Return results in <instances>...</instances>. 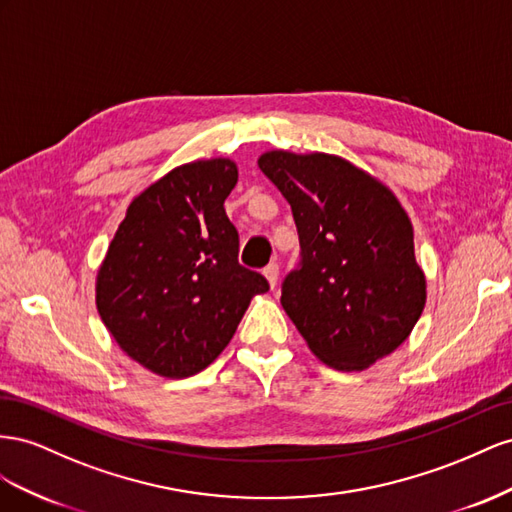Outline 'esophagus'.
<instances>
[{
  "instance_id": "esophagus-1",
  "label": "esophagus",
  "mask_w": 512,
  "mask_h": 512,
  "mask_svg": "<svg viewBox=\"0 0 512 512\" xmlns=\"http://www.w3.org/2000/svg\"><path fill=\"white\" fill-rule=\"evenodd\" d=\"M264 276L268 279L270 287H274L276 281H279V264H276V261H272V264H268V266L264 268Z\"/></svg>"
}]
</instances>
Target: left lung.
I'll return each mask as SVG.
<instances>
[{
	"mask_svg": "<svg viewBox=\"0 0 512 512\" xmlns=\"http://www.w3.org/2000/svg\"><path fill=\"white\" fill-rule=\"evenodd\" d=\"M257 165L289 201L300 236L285 313L328 367L369 369L410 337L427 302L410 218L388 186L341 156L272 150Z\"/></svg>",
	"mask_w": 512,
	"mask_h": 512,
	"instance_id": "left-lung-1",
	"label": "left lung"
}]
</instances>
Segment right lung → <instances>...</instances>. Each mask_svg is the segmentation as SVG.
<instances>
[{
    "label": "right lung",
    "mask_w": 512,
    "mask_h": 512,
    "mask_svg": "<svg viewBox=\"0 0 512 512\" xmlns=\"http://www.w3.org/2000/svg\"><path fill=\"white\" fill-rule=\"evenodd\" d=\"M238 182L229 158L171 169L137 195L96 276L102 324L130 358L169 379L203 371L229 345L268 281L238 264L225 199Z\"/></svg>",
    "instance_id": "obj_1"
}]
</instances>
